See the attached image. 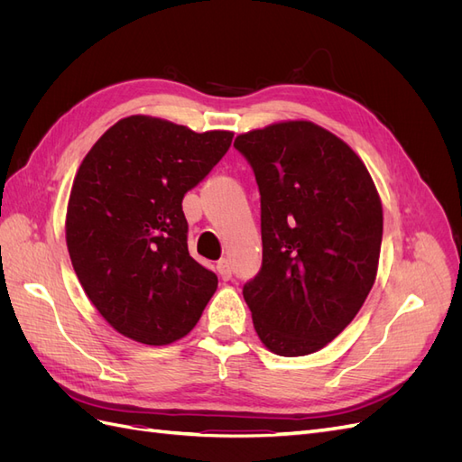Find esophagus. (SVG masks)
<instances>
[{"label": "esophagus", "instance_id": "esophagus-1", "mask_svg": "<svg viewBox=\"0 0 462 462\" xmlns=\"http://www.w3.org/2000/svg\"><path fill=\"white\" fill-rule=\"evenodd\" d=\"M217 273L221 275V279H223V282H229V279L233 277V268H231V263H229V260H226V258H221V260L217 262Z\"/></svg>", "mask_w": 462, "mask_h": 462}]
</instances>
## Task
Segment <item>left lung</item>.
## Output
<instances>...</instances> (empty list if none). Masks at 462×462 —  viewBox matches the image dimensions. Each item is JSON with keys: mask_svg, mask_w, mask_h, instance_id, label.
Masks as SVG:
<instances>
[{"mask_svg": "<svg viewBox=\"0 0 462 462\" xmlns=\"http://www.w3.org/2000/svg\"><path fill=\"white\" fill-rule=\"evenodd\" d=\"M260 190L262 268L245 283L262 343L279 356L319 351L374 285L383 216L366 165L310 121L235 138Z\"/></svg>", "mask_w": 462, "mask_h": 462, "instance_id": "8db88e82", "label": "left lung"}]
</instances>
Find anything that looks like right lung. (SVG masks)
Returning <instances> with one entry per match:
<instances>
[{
    "label": "right lung",
    "mask_w": 462,
    "mask_h": 462,
    "mask_svg": "<svg viewBox=\"0 0 462 462\" xmlns=\"http://www.w3.org/2000/svg\"><path fill=\"white\" fill-rule=\"evenodd\" d=\"M229 131L131 116L82 160L67 208V248L107 324L144 345L197 326L217 275L189 254L185 194L226 156Z\"/></svg>",
    "instance_id": "right-lung-1"
}]
</instances>
